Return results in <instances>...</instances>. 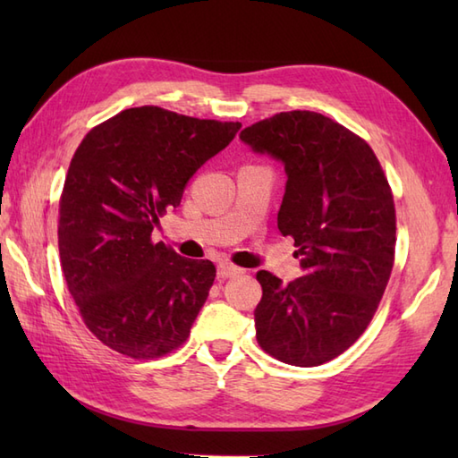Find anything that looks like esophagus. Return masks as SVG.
Wrapping results in <instances>:
<instances>
[{"mask_svg": "<svg viewBox=\"0 0 458 458\" xmlns=\"http://www.w3.org/2000/svg\"><path fill=\"white\" fill-rule=\"evenodd\" d=\"M238 274H242V269L234 264H230V261H220L218 264V277L220 279H226V277L238 276Z\"/></svg>", "mask_w": 458, "mask_h": 458, "instance_id": "34e87169", "label": "esophagus"}]
</instances>
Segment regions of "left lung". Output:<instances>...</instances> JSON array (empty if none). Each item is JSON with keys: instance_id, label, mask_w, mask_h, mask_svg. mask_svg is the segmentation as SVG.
<instances>
[{"instance_id": "left-lung-1", "label": "left lung", "mask_w": 458, "mask_h": 458, "mask_svg": "<svg viewBox=\"0 0 458 458\" xmlns=\"http://www.w3.org/2000/svg\"><path fill=\"white\" fill-rule=\"evenodd\" d=\"M240 140L285 165L277 228L295 240L305 271L287 285L258 271V344L285 364L320 366L362 336L390 281L392 187L372 148L323 114L281 112Z\"/></svg>"}]
</instances>
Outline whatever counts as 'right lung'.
<instances>
[{
    "instance_id": "add662e5",
    "label": "right lung",
    "mask_w": 458,
    "mask_h": 458,
    "mask_svg": "<svg viewBox=\"0 0 458 458\" xmlns=\"http://www.w3.org/2000/svg\"><path fill=\"white\" fill-rule=\"evenodd\" d=\"M240 128L141 106L96 125L74 151L58 202L61 267L84 325L115 352L161 358L189 338L216 267L151 232Z\"/></svg>"
}]
</instances>
